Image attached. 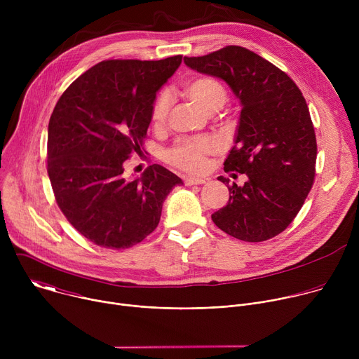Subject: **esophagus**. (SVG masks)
<instances>
[{
    "instance_id": "34e87169",
    "label": "esophagus",
    "mask_w": 359,
    "mask_h": 359,
    "mask_svg": "<svg viewBox=\"0 0 359 359\" xmlns=\"http://www.w3.org/2000/svg\"><path fill=\"white\" fill-rule=\"evenodd\" d=\"M208 182V179H203V177H187L184 180L186 186H193V184H204Z\"/></svg>"
}]
</instances>
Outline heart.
<instances>
[{"instance_id":"heart-1","label":"heart","mask_w":359,"mask_h":359,"mask_svg":"<svg viewBox=\"0 0 359 359\" xmlns=\"http://www.w3.org/2000/svg\"><path fill=\"white\" fill-rule=\"evenodd\" d=\"M184 92L190 100L206 114L219 111L227 100L224 86L212 76H198L184 86ZM173 97L169 90H163L153 102L151 122L155 126H162L168 121ZM220 150V143L210 136L182 140L168 150L166 159L190 173H203L208 169V156Z\"/></svg>"}]
</instances>
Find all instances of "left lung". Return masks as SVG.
Segmentation results:
<instances>
[{
  "mask_svg": "<svg viewBox=\"0 0 359 359\" xmlns=\"http://www.w3.org/2000/svg\"><path fill=\"white\" fill-rule=\"evenodd\" d=\"M184 64L223 79L241 105L224 170L245 175L247 182L229 187V203L212 220L243 241L280 234L301 210L316 176V132L301 90L276 65L237 45L184 57ZM219 180L229 184L223 176Z\"/></svg>",
  "mask_w": 359,
  "mask_h": 359,
  "instance_id": "left-lung-1",
  "label": "left lung"
}]
</instances>
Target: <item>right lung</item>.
<instances>
[{
    "label": "right lung",
    "instance_id": "1",
    "mask_svg": "<svg viewBox=\"0 0 359 359\" xmlns=\"http://www.w3.org/2000/svg\"><path fill=\"white\" fill-rule=\"evenodd\" d=\"M182 55L102 61L62 93L48 125V176L68 222L89 241L129 248L159 224L163 201L183 182L161 165L128 180L123 163L140 150L158 90Z\"/></svg>",
    "mask_w": 359,
    "mask_h": 359
}]
</instances>
